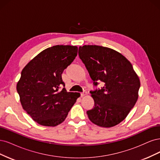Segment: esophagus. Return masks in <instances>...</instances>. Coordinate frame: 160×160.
<instances>
[{
    "label": "esophagus",
    "mask_w": 160,
    "mask_h": 160,
    "mask_svg": "<svg viewBox=\"0 0 160 160\" xmlns=\"http://www.w3.org/2000/svg\"><path fill=\"white\" fill-rule=\"evenodd\" d=\"M80 95H81V97H83V96H86V95H87L86 91L84 90L83 92H82V93L80 94Z\"/></svg>",
    "instance_id": "esophagus-1"
}]
</instances>
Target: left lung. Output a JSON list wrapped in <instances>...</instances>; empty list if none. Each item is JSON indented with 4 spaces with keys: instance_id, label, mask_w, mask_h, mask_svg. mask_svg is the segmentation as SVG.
Listing matches in <instances>:
<instances>
[{
    "instance_id": "left-lung-1",
    "label": "left lung",
    "mask_w": 160,
    "mask_h": 160,
    "mask_svg": "<svg viewBox=\"0 0 160 160\" xmlns=\"http://www.w3.org/2000/svg\"><path fill=\"white\" fill-rule=\"evenodd\" d=\"M78 55L85 64L95 86L90 91L94 106L86 113L94 124L114 126L125 119L138 98L140 82L130 62L110 48L96 45L80 46Z\"/></svg>"
}]
</instances>
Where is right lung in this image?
Returning a JSON list of instances; mask_svg holds the SVG:
<instances>
[{"instance_id": "obj_1", "label": "right lung", "mask_w": 160, "mask_h": 160, "mask_svg": "<svg viewBox=\"0 0 160 160\" xmlns=\"http://www.w3.org/2000/svg\"><path fill=\"white\" fill-rule=\"evenodd\" d=\"M78 47L56 45L44 50L26 65L17 85L23 109L39 124L63 122L80 94L67 92L62 74L75 59Z\"/></svg>"}]
</instances>
